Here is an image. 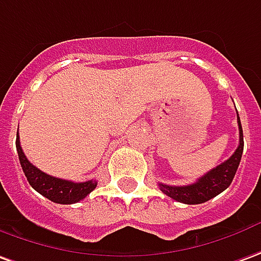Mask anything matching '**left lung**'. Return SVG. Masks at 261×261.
<instances>
[{"label":"left lung","mask_w":261,"mask_h":261,"mask_svg":"<svg viewBox=\"0 0 261 261\" xmlns=\"http://www.w3.org/2000/svg\"><path fill=\"white\" fill-rule=\"evenodd\" d=\"M237 123H239V146L236 152L230 156L229 159L212 169L206 175L197 179V182L186 186H169L159 183L161 190L168 195L169 197L175 199L176 202L186 203V204H199L213 199L215 196L222 193L223 190L229 188L230 183L233 182V177L236 175L239 163L243 153V129L240 123V118L237 115Z\"/></svg>","instance_id":"obj_1"}]
</instances>
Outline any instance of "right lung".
<instances>
[{"label":"right lung","mask_w":261,"mask_h":261,"mask_svg":"<svg viewBox=\"0 0 261 261\" xmlns=\"http://www.w3.org/2000/svg\"><path fill=\"white\" fill-rule=\"evenodd\" d=\"M17 152L21 168L27 176V180L30 182V185L37 190L38 193L45 196L51 202L61 203V204H72V203L85 199L86 196L89 195L98 185L96 180L75 183L44 173L42 170L35 168L31 162L27 159V156L21 148L19 136H17Z\"/></svg>","instance_id":"add662e5"}]
</instances>
